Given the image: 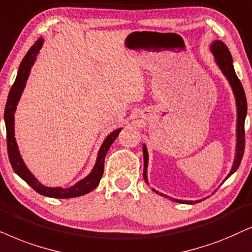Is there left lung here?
<instances>
[{
    "label": "left lung",
    "mask_w": 252,
    "mask_h": 252,
    "mask_svg": "<svg viewBox=\"0 0 252 252\" xmlns=\"http://www.w3.org/2000/svg\"><path fill=\"white\" fill-rule=\"evenodd\" d=\"M210 52L213 54L214 56V62L218 65V68L221 70V72L223 73V76L226 77V79L229 83L231 87V91H233L234 98H235L236 103V146H235V157H234L233 166H231L230 172L226 176V179L223 180V182L228 177L233 175L236 172V169L239 168L241 160H242L243 153H244V122H246L247 117V98L246 93H244L243 86L241 84L240 79L237 78L235 70H234L233 65V58H231L229 49L227 48V46L224 45L223 41L221 40H214L210 46ZM143 157H144V173L143 177L145 180L146 184L149 183V179H147V167H149V152H147V147L145 144H143ZM153 192L157 194H160L161 197H165L175 203L180 204H196L202 202V199L198 200H183V199H176L173 197L167 196V194L159 192V191L152 188ZM205 198H203V200Z\"/></svg>",
    "instance_id": "1"
}]
</instances>
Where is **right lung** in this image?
Returning a JSON list of instances; mask_svg holds the SVG:
<instances>
[{
  "label": "right lung",
  "instance_id": "right-lung-1",
  "mask_svg": "<svg viewBox=\"0 0 252 252\" xmlns=\"http://www.w3.org/2000/svg\"><path fill=\"white\" fill-rule=\"evenodd\" d=\"M45 42V39L42 36L36 40L34 45L29 49L26 55L23 59V61L19 64L18 71H17L16 80L10 90L8 100H6L5 110H4V122L6 129V143H8V154L9 160L11 163L13 172L18 175L21 179L25 181L29 186H31L36 192L46 197H52V198H73V197H79L83 194L91 192L93 189L98 187V184L101 180L103 174V165H105V157L108 152L109 147L112 146L114 140L117 138L119 133L122 128L114 130L106 137L103 143L100 146L96 160L91 172L87 176L84 177L78 182H76L73 186L69 188L62 187H46L36 179L31 173V170L25 165L24 160L19 152L18 145H17L16 137H15V113L17 109L21 96L24 92L26 86V82L31 72L33 64L36 61V56L39 55L40 49Z\"/></svg>",
  "mask_w": 252,
  "mask_h": 252
}]
</instances>
